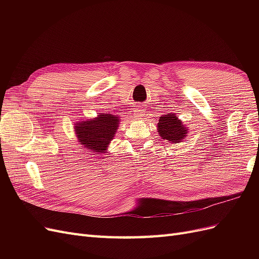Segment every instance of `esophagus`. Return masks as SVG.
I'll use <instances>...</instances> for the list:
<instances>
[{"mask_svg":"<svg viewBox=\"0 0 259 259\" xmlns=\"http://www.w3.org/2000/svg\"><path fill=\"white\" fill-rule=\"evenodd\" d=\"M143 109H142V107L140 106H137L136 108H135V116L137 117L138 120H140V119H143V116H144V113H143Z\"/></svg>","mask_w":259,"mask_h":259,"instance_id":"obj_1","label":"esophagus"}]
</instances>
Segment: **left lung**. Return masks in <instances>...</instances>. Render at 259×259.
I'll list each match as a JSON object with an SVG mask.
<instances>
[{"mask_svg": "<svg viewBox=\"0 0 259 259\" xmlns=\"http://www.w3.org/2000/svg\"><path fill=\"white\" fill-rule=\"evenodd\" d=\"M158 132L162 139L169 143H182V140L189 134V128L178 119L175 113H168L160 116L158 123Z\"/></svg>", "mask_w": 259, "mask_h": 259, "instance_id": "left-lung-1", "label": "left lung"}]
</instances>
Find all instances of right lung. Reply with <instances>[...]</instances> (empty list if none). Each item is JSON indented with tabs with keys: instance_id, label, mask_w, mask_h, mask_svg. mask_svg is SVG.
Returning <instances> with one entry per match:
<instances>
[{
	"instance_id": "right-lung-1",
	"label": "right lung",
	"mask_w": 259,
	"mask_h": 259,
	"mask_svg": "<svg viewBox=\"0 0 259 259\" xmlns=\"http://www.w3.org/2000/svg\"><path fill=\"white\" fill-rule=\"evenodd\" d=\"M119 124V116L111 113H98L94 119L75 122L74 134L82 149L94 155L104 154L108 152L109 144L115 136Z\"/></svg>"
}]
</instances>
